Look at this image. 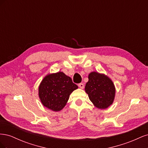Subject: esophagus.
Returning <instances> with one entry per match:
<instances>
[{"label":"esophagus","instance_id":"1","mask_svg":"<svg viewBox=\"0 0 148 148\" xmlns=\"http://www.w3.org/2000/svg\"><path fill=\"white\" fill-rule=\"evenodd\" d=\"M78 87L79 88H81V89H83L84 88V84L83 83H79V84H78Z\"/></svg>","mask_w":148,"mask_h":148}]
</instances>
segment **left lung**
Instances as JSON below:
<instances>
[{"mask_svg":"<svg viewBox=\"0 0 148 148\" xmlns=\"http://www.w3.org/2000/svg\"><path fill=\"white\" fill-rule=\"evenodd\" d=\"M88 79L84 89L95 106L105 109L112 104L115 88L110 78L104 74L92 71L89 74Z\"/></svg>","mask_w":148,"mask_h":148,"instance_id":"obj_1","label":"left lung"}]
</instances>
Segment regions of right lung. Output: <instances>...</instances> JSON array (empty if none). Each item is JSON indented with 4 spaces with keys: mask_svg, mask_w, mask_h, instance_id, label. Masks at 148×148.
Instances as JSON below:
<instances>
[{
    "mask_svg": "<svg viewBox=\"0 0 148 148\" xmlns=\"http://www.w3.org/2000/svg\"><path fill=\"white\" fill-rule=\"evenodd\" d=\"M77 88L70 77L59 71L43 78L39 86V97L44 107L58 112L65 106L70 94Z\"/></svg>",
    "mask_w": 148,
    "mask_h": 148,
    "instance_id": "obj_1",
    "label": "right lung"
}]
</instances>
